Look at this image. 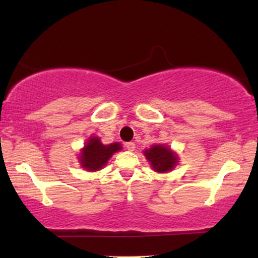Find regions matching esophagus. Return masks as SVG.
I'll return each instance as SVG.
<instances>
[{"mask_svg": "<svg viewBox=\"0 0 258 258\" xmlns=\"http://www.w3.org/2000/svg\"><path fill=\"white\" fill-rule=\"evenodd\" d=\"M125 147H126L127 150H130V152H133V150H135V148H136V144L132 143V142H127V143L125 144Z\"/></svg>", "mask_w": 258, "mask_h": 258, "instance_id": "esophagus-1", "label": "esophagus"}]
</instances>
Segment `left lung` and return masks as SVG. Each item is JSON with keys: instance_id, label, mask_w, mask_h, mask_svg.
<instances>
[{"instance_id": "left-lung-1", "label": "left lung", "mask_w": 258, "mask_h": 258, "mask_svg": "<svg viewBox=\"0 0 258 258\" xmlns=\"http://www.w3.org/2000/svg\"><path fill=\"white\" fill-rule=\"evenodd\" d=\"M144 155L156 172H167L176 166V154L165 146H154L146 150Z\"/></svg>"}]
</instances>
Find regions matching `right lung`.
I'll return each instance as SVG.
<instances>
[{"instance_id": "right-lung-1", "label": "right lung", "mask_w": 258, "mask_h": 258, "mask_svg": "<svg viewBox=\"0 0 258 258\" xmlns=\"http://www.w3.org/2000/svg\"><path fill=\"white\" fill-rule=\"evenodd\" d=\"M121 149L119 143H111L108 146L100 143L99 138L91 137L81 152L80 161L82 167L88 171H98L108 162L112 154Z\"/></svg>"}]
</instances>
